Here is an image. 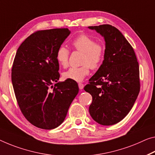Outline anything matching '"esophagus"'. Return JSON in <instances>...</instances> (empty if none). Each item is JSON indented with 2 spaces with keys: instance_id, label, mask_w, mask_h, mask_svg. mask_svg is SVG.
<instances>
[{
  "instance_id": "obj_1",
  "label": "esophagus",
  "mask_w": 155,
  "mask_h": 155,
  "mask_svg": "<svg viewBox=\"0 0 155 155\" xmlns=\"http://www.w3.org/2000/svg\"><path fill=\"white\" fill-rule=\"evenodd\" d=\"M78 86H79V89L80 90L83 89V88H84V84H82V83H79V84H78Z\"/></svg>"
}]
</instances>
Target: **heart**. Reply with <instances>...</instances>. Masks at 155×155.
I'll list each match as a JSON object with an SVG mask.
<instances>
[{
	"label": "heart",
	"mask_w": 155,
	"mask_h": 155,
	"mask_svg": "<svg viewBox=\"0 0 155 155\" xmlns=\"http://www.w3.org/2000/svg\"><path fill=\"white\" fill-rule=\"evenodd\" d=\"M71 47L74 51L82 53L83 64L80 67H71L63 73L65 80L81 82L89 75L90 68H98L105 55V46L101 42L95 41L94 38L87 35H80L71 41ZM70 51L67 48L61 46L56 52V59L60 66L66 67L68 63Z\"/></svg>",
	"instance_id": "obj_1"
}]
</instances>
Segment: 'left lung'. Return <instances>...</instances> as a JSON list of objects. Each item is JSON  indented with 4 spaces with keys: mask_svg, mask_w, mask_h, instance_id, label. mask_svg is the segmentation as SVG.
Returning a JSON list of instances; mask_svg holds the SVG:
<instances>
[{
    "mask_svg": "<svg viewBox=\"0 0 155 155\" xmlns=\"http://www.w3.org/2000/svg\"><path fill=\"white\" fill-rule=\"evenodd\" d=\"M89 28L105 41L102 65L84 88L92 96L89 113L99 124L112 125L127 115L139 94V62L132 46L117 28L109 24Z\"/></svg>",
    "mask_w": 155,
    "mask_h": 155,
    "instance_id": "obj_1",
    "label": "left lung"
}]
</instances>
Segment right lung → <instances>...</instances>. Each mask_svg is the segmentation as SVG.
I'll list each match as a JSON object with an SVG mask.
<instances>
[{
	"label": "right lung",
	"mask_w": 155,
	"mask_h": 155,
	"mask_svg": "<svg viewBox=\"0 0 155 155\" xmlns=\"http://www.w3.org/2000/svg\"><path fill=\"white\" fill-rule=\"evenodd\" d=\"M70 33L68 28L36 31L21 44L14 59L12 82L18 107L41 129L60 125L79 91L66 80L56 83L60 75L56 52Z\"/></svg>",
	"instance_id": "right-lung-1"
}]
</instances>
